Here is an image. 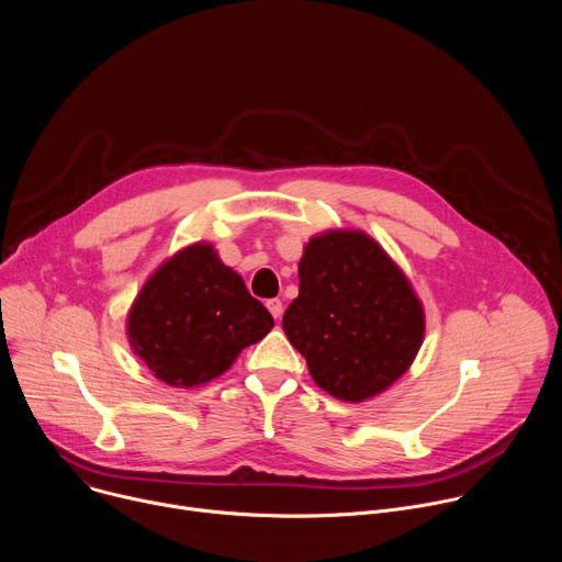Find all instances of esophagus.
<instances>
[{
    "mask_svg": "<svg viewBox=\"0 0 562 562\" xmlns=\"http://www.w3.org/2000/svg\"><path fill=\"white\" fill-rule=\"evenodd\" d=\"M267 308L271 311V315H273L276 319H280V317H282V302H280L278 297H273V300H267Z\"/></svg>",
    "mask_w": 562,
    "mask_h": 562,
    "instance_id": "esophagus-1",
    "label": "esophagus"
}]
</instances>
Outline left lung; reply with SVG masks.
I'll return each mask as SVG.
<instances>
[{"mask_svg": "<svg viewBox=\"0 0 562 562\" xmlns=\"http://www.w3.org/2000/svg\"><path fill=\"white\" fill-rule=\"evenodd\" d=\"M297 276L282 329L319 389L358 405L409 371L425 340V304L369 233L311 235Z\"/></svg>", "mask_w": 562, "mask_h": 562, "instance_id": "left-lung-1", "label": "left lung"}]
</instances>
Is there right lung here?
<instances>
[{"instance_id": "obj_1", "label": "right lung", "mask_w": 562, "mask_h": 562, "mask_svg": "<svg viewBox=\"0 0 562 562\" xmlns=\"http://www.w3.org/2000/svg\"><path fill=\"white\" fill-rule=\"evenodd\" d=\"M273 329L237 271L211 243L169 256L142 284L126 313V338L148 371L169 386H202Z\"/></svg>"}]
</instances>
